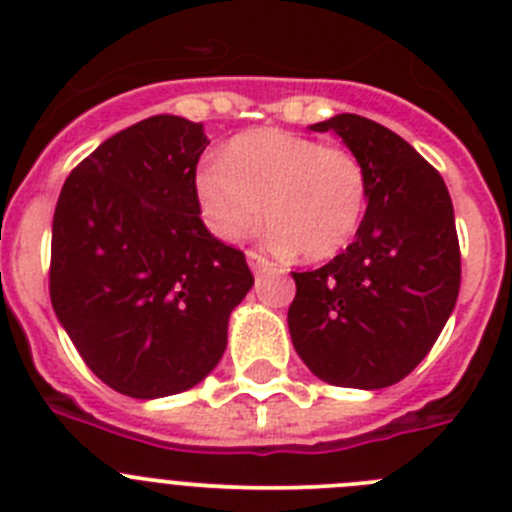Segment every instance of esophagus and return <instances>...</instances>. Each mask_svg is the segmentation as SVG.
Here are the masks:
<instances>
[{
  "label": "esophagus",
  "instance_id": "34e87169",
  "mask_svg": "<svg viewBox=\"0 0 512 512\" xmlns=\"http://www.w3.org/2000/svg\"><path fill=\"white\" fill-rule=\"evenodd\" d=\"M246 259H248V266H251L253 271H261V269H266V266H271V261L259 251H248Z\"/></svg>",
  "mask_w": 512,
  "mask_h": 512
}]
</instances>
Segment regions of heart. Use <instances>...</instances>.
<instances>
[{"instance_id":"obj_1","label":"heart","mask_w":512,"mask_h":512,"mask_svg":"<svg viewBox=\"0 0 512 512\" xmlns=\"http://www.w3.org/2000/svg\"><path fill=\"white\" fill-rule=\"evenodd\" d=\"M194 192L207 228L238 241L266 220L274 241L302 259L346 251L364 220L369 176L354 151L323 140L259 128L230 140L223 158L197 169Z\"/></svg>"}]
</instances>
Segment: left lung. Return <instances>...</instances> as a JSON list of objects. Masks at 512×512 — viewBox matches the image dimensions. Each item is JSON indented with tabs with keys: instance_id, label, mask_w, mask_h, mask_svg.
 <instances>
[{
	"instance_id": "1",
	"label": "left lung",
	"mask_w": 512,
	"mask_h": 512,
	"mask_svg": "<svg viewBox=\"0 0 512 512\" xmlns=\"http://www.w3.org/2000/svg\"><path fill=\"white\" fill-rule=\"evenodd\" d=\"M310 130H333L359 156L369 205L346 251L315 271H292L289 333L323 382L382 390L425 359L456 305L454 205L441 174L379 122L346 112Z\"/></svg>"
}]
</instances>
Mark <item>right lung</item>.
<instances>
[{"label":"right lung","instance_id":"right-lung-1","mask_svg":"<svg viewBox=\"0 0 512 512\" xmlns=\"http://www.w3.org/2000/svg\"><path fill=\"white\" fill-rule=\"evenodd\" d=\"M202 122L153 115L69 174L51 238V302L84 364L120 395L153 400L207 377L253 287L243 251L202 223Z\"/></svg>","mask_w":512,"mask_h":512}]
</instances>
